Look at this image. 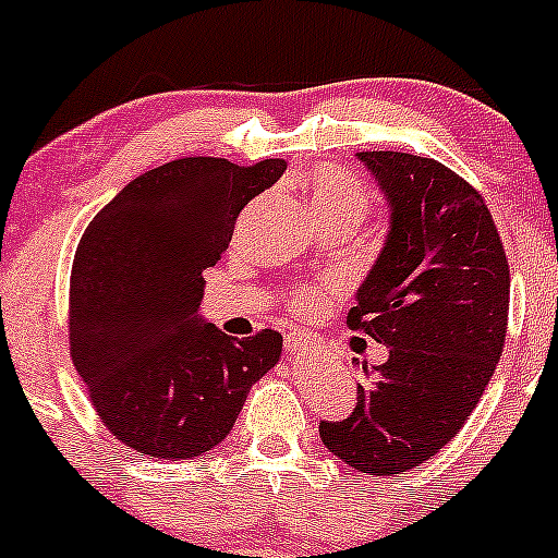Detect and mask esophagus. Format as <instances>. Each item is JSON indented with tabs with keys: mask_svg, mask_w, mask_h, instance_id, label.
<instances>
[{
	"mask_svg": "<svg viewBox=\"0 0 558 558\" xmlns=\"http://www.w3.org/2000/svg\"><path fill=\"white\" fill-rule=\"evenodd\" d=\"M310 352V341L302 339V336H286V354L289 357H302V354Z\"/></svg>",
	"mask_w": 558,
	"mask_h": 558,
	"instance_id": "34e87169",
	"label": "esophagus"
}]
</instances>
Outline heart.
Listing matches in <instances>:
<instances>
[{
	"label": "heart",
	"mask_w": 558,
	"mask_h": 558,
	"mask_svg": "<svg viewBox=\"0 0 558 558\" xmlns=\"http://www.w3.org/2000/svg\"><path fill=\"white\" fill-rule=\"evenodd\" d=\"M310 201L315 206L317 217L320 219H360L368 214L371 195L360 180L347 174L344 169L336 167H320L310 174ZM323 302L317 291H302L299 293V310H312Z\"/></svg>",
	"instance_id": "obj_1"
}]
</instances>
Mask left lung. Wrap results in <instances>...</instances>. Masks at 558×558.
<instances>
[{"label":"left lung","instance_id":"left-lung-1","mask_svg":"<svg viewBox=\"0 0 558 558\" xmlns=\"http://www.w3.org/2000/svg\"><path fill=\"white\" fill-rule=\"evenodd\" d=\"M389 204V232L357 289L347 326L389 347V360L344 421L320 439L363 474L391 476L437 456L461 432L504 352L508 259L493 214L434 158L357 153Z\"/></svg>","mask_w":558,"mask_h":558}]
</instances>
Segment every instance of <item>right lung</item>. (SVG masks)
I'll return each mask as SVG.
<instances>
[{"instance_id":"1","label":"right lung","mask_w":558,"mask_h":558,"mask_svg":"<svg viewBox=\"0 0 558 558\" xmlns=\"http://www.w3.org/2000/svg\"><path fill=\"white\" fill-rule=\"evenodd\" d=\"M283 171V158H177L119 190L84 230L71 269V360L126 448L167 461L204 456L278 365V330L230 339L198 307L204 269L228 248L238 214Z\"/></svg>"}]
</instances>
